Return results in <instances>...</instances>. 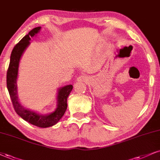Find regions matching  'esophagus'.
Returning <instances> with one entry per match:
<instances>
[{"instance_id": "obj_1", "label": "esophagus", "mask_w": 160, "mask_h": 160, "mask_svg": "<svg viewBox=\"0 0 160 160\" xmlns=\"http://www.w3.org/2000/svg\"><path fill=\"white\" fill-rule=\"evenodd\" d=\"M88 80H89V78H88V76H86V75H82V76H80L79 77L77 78V81H78V82H88Z\"/></svg>"}]
</instances>
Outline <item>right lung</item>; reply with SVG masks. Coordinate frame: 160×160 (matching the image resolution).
I'll list each match as a JSON object with an SVG mask.
<instances>
[{
	"label": "right lung",
	"mask_w": 160,
	"mask_h": 160,
	"mask_svg": "<svg viewBox=\"0 0 160 160\" xmlns=\"http://www.w3.org/2000/svg\"><path fill=\"white\" fill-rule=\"evenodd\" d=\"M40 30L41 27L32 29L13 48L11 53L9 68L7 70V86L14 109L18 115H19L25 121L37 127L48 128L52 127L58 123L59 120L64 116L68 108L67 100L70 92L72 91V85L69 84L58 88L57 95V108L54 111L48 114H41L24 108L19 102L18 96L17 79L20 60L23 52L30 44L29 41L31 40V38L40 32Z\"/></svg>",
	"instance_id": "add662e5"
}]
</instances>
